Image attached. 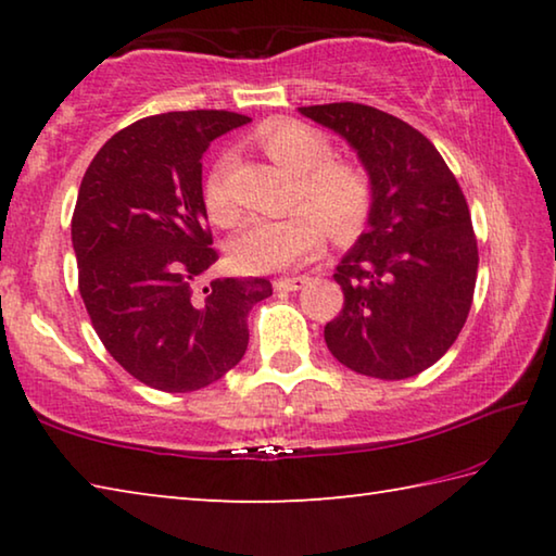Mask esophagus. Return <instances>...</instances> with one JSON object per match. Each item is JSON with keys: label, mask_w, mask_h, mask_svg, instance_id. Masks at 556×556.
<instances>
[{"label": "esophagus", "mask_w": 556, "mask_h": 556, "mask_svg": "<svg viewBox=\"0 0 556 556\" xmlns=\"http://www.w3.org/2000/svg\"><path fill=\"white\" fill-rule=\"evenodd\" d=\"M308 281V277H285L275 281L277 291H299Z\"/></svg>", "instance_id": "esophagus-1"}]
</instances>
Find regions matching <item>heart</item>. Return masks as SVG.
Segmentation results:
<instances>
[{"label":"heart","instance_id":"obj_1","mask_svg":"<svg viewBox=\"0 0 556 556\" xmlns=\"http://www.w3.org/2000/svg\"><path fill=\"white\" fill-rule=\"evenodd\" d=\"M257 147L294 176L287 218L255 223L232 242V260L244 271H279L314 260L326 230L336 240H351L368 223L375 184L368 168L351 159H333V144L306 122L279 119L257 131ZM230 156H223L203 188L211 218L230 228L240 220V205L230 193Z\"/></svg>","mask_w":556,"mask_h":556}]
</instances>
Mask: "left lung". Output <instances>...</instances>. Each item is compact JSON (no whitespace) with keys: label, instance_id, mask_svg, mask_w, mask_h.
Here are the masks:
<instances>
[{"label":"left lung","instance_id":"1","mask_svg":"<svg viewBox=\"0 0 556 556\" xmlns=\"http://www.w3.org/2000/svg\"><path fill=\"white\" fill-rule=\"evenodd\" d=\"M341 135L375 184L365 230L336 267L343 308L324 328L338 363L404 380L434 365L473 304L478 242L466 195L437 147L361 102L299 108Z\"/></svg>","mask_w":556,"mask_h":556}]
</instances>
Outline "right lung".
<instances>
[{
  "mask_svg": "<svg viewBox=\"0 0 556 556\" xmlns=\"http://www.w3.org/2000/svg\"><path fill=\"white\" fill-rule=\"evenodd\" d=\"M250 117L164 112L119 129L83 176L71 220L92 328L131 378L162 392L208 388L248 351V314L269 279L193 285L218 262L203 203V152Z\"/></svg>",
  "mask_w": 556,
  "mask_h": 556,
  "instance_id": "obj_1",
  "label": "right lung"
}]
</instances>
